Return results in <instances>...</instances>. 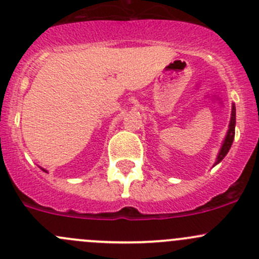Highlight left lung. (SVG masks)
Here are the masks:
<instances>
[{
  "mask_svg": "<svg viewBox=\"0 0 259 259\" xmlns=\"http://www.w3.org/2000/svg\"><path fill=\"white\" fill-rule=\"evenodd\" d=\"M234 129H236V106H234L233 104V105H232V115H231V122H229V129L228 132H227L223 145H222L221 150H219V154L218 156H217V161L214 163V165L221 163V161L223 160L224 156L227 155V153L229 151V149H231L232 143H233L234 140Z\"/></svg>",
  "mask_w": 259,
  "mask_h": 259,
  "instance_id": "obj_1",
  "label": "left lung"
}]
</instances>
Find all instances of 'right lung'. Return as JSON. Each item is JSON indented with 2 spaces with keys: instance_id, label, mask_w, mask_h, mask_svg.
<instances>
[{
  "instance_id": "1",
  "label": "right lung",
  "mask_w": 259,
  "mask_h": 259,
  "mask_svg": "<svg viewBox=\"0 0 259 259\" xmlns=\"http://www.w3.org/2000/svg\"><path fill=\"white\" fill-rule=\"evenodd\" d=\"M41 169H42V168H41ZM42 170H44V171H46V173H48V170H45V169H42Z\"/></svg>"
}]
</instances>
